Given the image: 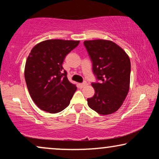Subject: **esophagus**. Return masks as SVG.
<instances>
[{"instance_id":"obj_1","label":"esophagus","mask_w":159,"mask_h":159,"mask_svg":"<svg viewBox=\"0 0 159 159\" xmlns=\"http://www.w3.org/2000/svg\"><path fill=\"white\" fill-rule=\"evenodd\" d=\"M86 85H87L86 82H83V83H80V84H79L80 88H83L84 87H85Z\"/></svg>"}]
</instances>
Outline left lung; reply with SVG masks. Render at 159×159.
Wrapping results in <instances>:
<instances>
[{"label":"left lung","mask_w":159,"mask_h":159,"mask_svg":"<svg viewBox=\"0 0 159 159\" xmlns=\"http://www.w3.org/2000/svg\"><path fill=\"white\" fill-rule=\"evenodd\" d=\"M93 71L100 82H93L95 95L88 98L89 107L101 115L116 112L128 94L131 64L126 52L111 40L84 42Z\"/></svg>","instance_id":"obj_1"}]
</instances>
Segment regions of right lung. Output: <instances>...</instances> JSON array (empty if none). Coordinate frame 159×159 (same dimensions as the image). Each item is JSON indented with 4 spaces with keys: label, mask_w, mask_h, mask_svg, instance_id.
<instances>
[{
    "label": "right lung",
    "mask_w": 159,
    "mask_h": 159,
    "mask_svg": "<svg viewBox=\"0 0 159 159\" xmlns=\"http://www.w3.org/2000/svg\"><path fill=\"white\" fill-rule=\"evenodd\" d=\"M79 40H47L37 44L28 56L25 77L34 103L45 111L56 114L70 103L77 90L62 64Z\"/></svg>",
    "instance_id": "add662e5"
}]
</instances>
